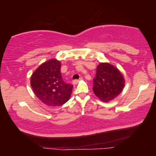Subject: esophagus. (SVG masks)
<instances>
[{
	"label": "esophagus",
	"instance_id": "34e87169",
	"mask_svg": "<svg viewBox=\"0 0 156 156\" xmlns=\"http://www.w3.org/2000/svg\"><path fill=\"white\" fill-rule=\"evenodd\" d=\"M81 80H83V78H80L79 79H76V80H73V83L74 84H76L78 83L79 81Z\"/></svg>",
	"mask_w": 156,
	"mask_h": 156
}]
</instances>
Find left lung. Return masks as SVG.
<instances>
[{
	"instance_id": "8db88e82",
	"label": "left lung",
	"mask_w": 156,
	"mask_h": 156,
	"mask_svg": "<svg viewBox=\"0 0 156 156\" xmlns=\"http://www.w3.org/2000/svg\"><path fill=\"white\" fill-rule=\"evenodd\" d=\"M93 91L102 101L109 102L122 92L125 79L117 68L109 63H100L94 78Z\"/></svg>"
}]
</instances>
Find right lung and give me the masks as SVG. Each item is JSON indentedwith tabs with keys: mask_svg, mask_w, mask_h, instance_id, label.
Masks as SVG:
<instances>
[{
	"mask_svg": "<svg viewBox=\"0 0 156 156\" xmlns=\"http://www.w3.org/2000/svg\"><path fill=\"white\" fill-rule=\"evenodd\" d=\"M61 64L56 59L44 62L31 77V86L36 96L48 106H61L72 94L73 85L62 80Z\"/></svg>",
	"mask_w": 156,
	"mask_h": 156,
	"instance_id": "add662e5",
	"label": "right lung"
}]
</instances>
